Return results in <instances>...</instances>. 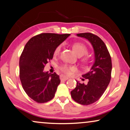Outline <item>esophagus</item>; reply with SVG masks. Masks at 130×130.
<instances>
[{"instance_id":"esophagus-1","label":"esophagus","mask_w":130,"mask_h":130,"mask_svg":"<svg viewBox=\"0 0 130 130\" xmlns=\"http://www.w3.org/2000/svg\"><path fill=\"white\" fill-rule=\"evenodd\" d=\"M60 79L62 80H63V81H65V80H67L68 79V77H66V76H65V75H60Z\"/></svg>"}]
</instances>
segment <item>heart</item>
Segmentation results:
<instances>
[{
    "instance_id": "heart-1",
    "label": "heart",
    "mask_w": 130,
    "mask_h": 130,
    "mask_svg": "<svg viewBox=\"0 0 130 130\" xmlns=\"http://www.w3.org/2000/svg\"><path fill=\"white\" fill-rule=\"evenodd\" d=\"M73 49L75 51V52L77 54V55L79 56H83L86 55L88 53V49L85 44L80 43V42H77L74 44ZM62 48V45H59L56 48H55L54 54L55 55H59L60 52ZM59 69L65 73V74H70L71 73V71H73L75 70V67L74 66H71V65H67V64H63V65H60L59 67Z\"/></svg>"
}]
</instances>
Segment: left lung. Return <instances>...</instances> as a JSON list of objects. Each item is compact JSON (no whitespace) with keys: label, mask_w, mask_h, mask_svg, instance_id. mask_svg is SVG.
Returning a JSON list of instances; mask_svg holds the SVG:
<instances>
[{"label":"left lung","mask_w":130,"mask_h":130,"mask_svg":"<svg viewBox=\"0 0 130 130\" xmlns=\"http://www.w3.org/2000/svg\"><path fill=\"white\" fill-rule=\"evenodd\" d=\"M77 35L87 39L92 45L95 62L90 71L82 75L89 80L88 84L77 81L76 87L71 92V95L78 104L89 105L101 98L109 84L112 68L111 56L106 44L98 36L91 33H82Z\"/></svg>","instance_id":"1"}]
</instances>
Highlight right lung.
I'll use <instances>...</instances> for the list:
<instances>
[{"label":"right lung","mask_w":130,"mask_h":130,"mask_svg":"<svg viewBox=\"0 0 130 130\" xmlns=\"http://www.w3.org/2000/svg\"><path fill=\"white\" fill-rule=\"evenodd\" d=\"M70 34L42 33L28 41L20 57V79L27 95L38 103L50 101L55 96L60 80L56 73L44 71L53 59L55 48Z\"/></svg>","instance_id":"obj_1"}]
</instances>
